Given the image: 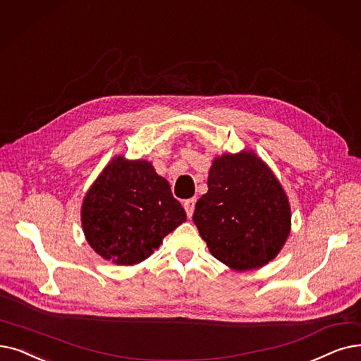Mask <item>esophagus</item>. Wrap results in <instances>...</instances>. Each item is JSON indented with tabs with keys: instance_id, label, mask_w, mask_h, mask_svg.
<instances>
[{
	"instance_id": "34e87169",
	"label": "esophagus",
	"mask_w": 361,
	"mask_h": 361,
	"mask_svg": "<svg viewBox=\"0 0 361 361\" xmlns=\"http://www.w3.org/2000/svg\"><path fill=\"white\" fill-rule=\"evenodd\" d=\"M195 205H196V199L195 197L184 200V209H185V214H187V216H189V218H192V215L195 212Z\"/></svg>"
}]
</instances>
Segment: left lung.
<instances>
[{"label": "left lung", "mask_w": 361, "mask_h": 361, "mask_svg": "<svg viewBox=\"0 0 361 361\" xmlns=\"http://www.w3.org/2000/svg\"><path fill=\"white\" fill-rule=\"evenodd\" d=\"M290 216L274 172L255 152L242 150L214 158L193 221L212 257L246 271L277 257L289 238Z\"/></svg>", "instance_id": "1"}]
</instances>
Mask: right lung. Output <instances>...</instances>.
Returning a JSON list of instances; mask_svg holds the SVG:
<instances>
[{"mask_svg": "<svg viewBox=\"0 0 361 361\" xmlns=\"http://www.w3.org/2000/svg\"><path fill=\"white\" fill-rule=\"evenodd\" d=\"M185 211L152 162L115 156L84 196L81 224L88 245L103 259L134 265L147 259Z\"/></svg>", "mask_w": 361, "mask_h": 361, "instance_id": "add662e5", "label": "right lung"}]
</instances>
